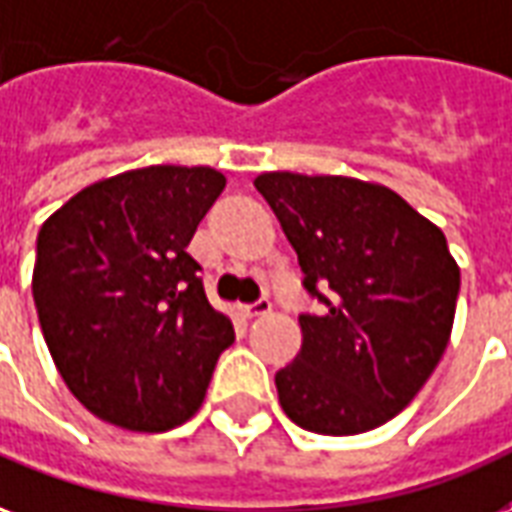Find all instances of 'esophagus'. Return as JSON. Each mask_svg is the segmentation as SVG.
<instances>
[{
  "label": "esophagus",
  "instance_id": "1",
  "mask_svg": "<svg viewBox=\"0 0 512 512\" xmlns=\"http://www.w3.org/2000/svg\"><path fill=\"white\" fill-rule=\"evenodd\" d=\"M272 311L270 300H256L253 305H242V316L245 319H256V316H267Z\"/></svg>",
  "mask_w": 512,
  "mask_h": 512
}]
</instances>
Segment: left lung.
I'll return each instance as SVG.
<instances>
[{
	"mask_svg": "<svg viewBox=\"0 0 512 512\" xmlns=\"http://www.w3.org/2000/svg\"><path fill=\"white\" fill-rule=\"evenodd\" d=\"M319 302L302 349L275 374L289 420L352 436L393 420L434 374L461 272L442 229L398 193L352 177L270 171L253 179Z\"/></svg>",
	"mask_w": 512,
	"mask_h": 512,
	"instance_id": "8db88e82",
	"label": "left lung"
}]
</instances>
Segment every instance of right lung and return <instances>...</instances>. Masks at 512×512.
Here are the masks:
<instances>
[{"instance_id":"right-lung-1","label":"right lung","mask_w":512,"mask_h":512,"mask_svg":"<svg viewBox=\"0 0 512 512\" xmlns=\"http://www.w3.org/2000/svg\"><path fill=\"white\" fill-rule=\"evenodd\" d=\"M223 188L207 166L125 171L76 193L37 234L40 330L100 420L155 434L199 412L234 327L185 248Z\"/></svg>"}]
</instances>
